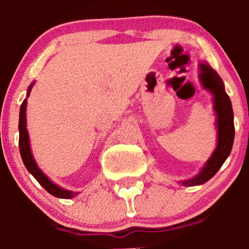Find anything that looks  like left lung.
Instances as JSON below:
<instances>
[{
    "mask_svg": "<svg viewBox=\"0 0 249 249\" xmlns=\"http://www.w3.org/2000/svg\"><path fill=\"white\" fill-rule=\"evenodd\" d=\"M200 80L202 87L213 95V108L217 115V147L203 165L201 171L195 177L187 180H180L185 187L200 185L210 180L218 170L222 167L231 152L235 126H233V112L231 101L225 92L222 78L207 64H200Z\"/></svg>",
    "mask_w": 249,
    "mask_h": 249,
    "instance_id": "obj_1",
    "label": "left lung"
}]
</instances>
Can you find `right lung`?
Wrapping results in <instances>:
<instances>
[{
	"label": "right lung",
	"instance_id": "add662e5",
	"mask_svg": "<svg viewBox=\"0 0 249 249\" xmlns=\"http://www.w3.org/2000/svg\"><path fill=\"white\" fill-rule=\"evenodd\" d=\"M35 83H32L31 85L27 89V95L26 99L22 101L21 107H20V113H19V149H20V155H21V159L24 161L25 167L27 169V171L31 173L35 178L37 179V182L47 190L49 194H52L53 196L60 197V199H72L78 193H73L71 190L64 189V188L59 187V185L55 184L54 182L49 179L43 171L37 166L36 160L34 159V155H32L31 147H30V140H29V134H27L26 129V105H27V97L30 96V92H31L32 87H34Z\"/></svg>",
	"mask_w": 249,
	"mask_h": 249
}]
</instances>
